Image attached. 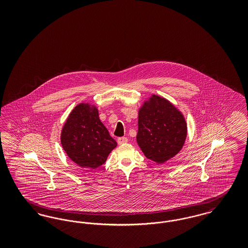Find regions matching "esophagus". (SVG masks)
<instances>
[{"label": "esophagus", "mask_w": 248, "mask_h": 248, "mask_svg": "<svg viewBox=\"0 0 248 248\" xmlns=\"http://www.w3.org/2000/svg\"><path fill=\"white\" fill-rule=\"evenodd\" d=\"M117 141H118V144H124V143H126V142L128 141V140H127V138H125V137H122V138H119L118 140H117Z\"/></svg>", "instance_id": "esophagus-1"}]
</instances>
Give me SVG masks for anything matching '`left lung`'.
<instances>
[{"mask_svg":"<svg viewBox=\"0 0 248 248\" xmlns=\"http://www.w3.org/2000/svg\"><path fill=\"white\" fill-rule=\"evenodd\" d=\"M187 138V124L171 102L153 94L139 111L137 141L144 155L164 164L182 149Z\"/></svg>","mask_w":248,"mask_h":248,"instance_id":"1","label":"left lung"}]
</instances>
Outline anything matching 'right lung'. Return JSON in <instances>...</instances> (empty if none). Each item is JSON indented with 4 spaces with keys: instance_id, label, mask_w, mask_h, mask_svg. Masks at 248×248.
<instances>
[{
    "instance_id": "obj_1",
    "label": "right lung",
    "mask_w": 248,
    "mask_h": 248,
    "mask_svg": "<svg viewBox=\"0 0 248 248\" xmlns=\"http://www.w3.org/2000/svg\"><path fill=\"white\" fill-rule=\"evenodd\" d=\"M61 145L81 167L94 169L106 162L117 146L98 117L94 105L81 103L71 110L61 131Z\"/></svg>"
}]
</instances>
